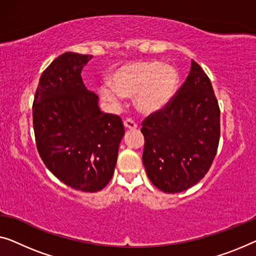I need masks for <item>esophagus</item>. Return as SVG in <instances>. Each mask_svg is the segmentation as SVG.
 Masks as SVG:
<instances>
[{"label":"esophagus","instance_id":"esophagus-1","mask_svg":"<svg viewBox=\"0 0 256 256\" xmlns=\"http://www.w3.org/2000/svg\"><path fill=\"white\" fill-rule=\"evenodd\" d=\"M124 126L126 130H136V128H138V126H136V122L132 120H124Z\"/></svg>","mask_w":256,"mask_h":256}]
</instances>
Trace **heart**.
<instances>
[{"mask_svg":"<svg viewBox=\"0 0 256 256\" xmlns=\"http://www.w3.org/2000/svg\"><path fill=\"white\" fill-rule=\"evenodd\" d=\"M112 85L98 87L102 100L114 109H120L123 98L134 96V106L142 115L166 109L179 87L177 68L158 60L128 63L112 76Z\"/></svg>","mask_w":256,"mask_h":256,"instance_id":"obj_1","label":"heart"}]
</instances>
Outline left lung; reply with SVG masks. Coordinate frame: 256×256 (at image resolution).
<instances>
[{
  "label": "left lung",
  "instance_id": "8db88e82",
  "mask_svg": "<svg viewBox=\"0 0 256 256\" xmlns=\"http://www.w3.org/2000/svg\"><path fill=\"white\" fill-rule=\"evenodd\" d=\"M142 162L148 178L166 193L199 182L218 147L220 106L208 76L192 60L190 71L174 100L142 122Z\"/></svg>",
  "mask_w": 256,
  "mask_h": 256
}]
</instances>
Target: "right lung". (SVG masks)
<instances>
[{"label":"right lung","instance_id":"obj_1","mask_svg":"<svg viewBox=\"0 0 256 256\" xmlns=\"http://www.w3.org/2000/svg\"><path fill=\"white\" fill-rule=\"evenodd\" d=\"M92 55L64 52L41 74L33 102L40 158L56 178L82 192L104 188L124 136L120 116L102 112L82 79Z\"/></svg>","mask_w":256,"mask_h":256}]
</instances>
